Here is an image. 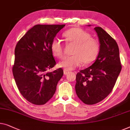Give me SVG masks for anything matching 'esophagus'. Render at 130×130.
<instances>
[{"mask_svg": "<svg viewBox=\"0 0 130 130\" xmlns=\"http://www.w3.org/2000/svg\"><path fill=\"white\" fill-rule=\"evenodd\" d=\"M63 72H64V74H65V75H67V74H69V73H70L69 71H68L66 69H64Z\"/></svg>", "mask_w": 130, "mask_h": 130, "instance_id": "esophagus-1", "label": "esophagus"}]
</instances>
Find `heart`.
Instances as JSON below:
<instances>
[{
	"instance_id": "1",
	"label": "heart",
	"mask_w": 130,
	"mask_h": 130,
	"mask_svg": "<svg viewBox=\"0 0 130 130\" xmlns=\"http://www.w3.org/2000/svg\"><path fill=\"white\" fill-rule=\"evenodd\" d=\"M63 36L67 43L74 44V46L71 53L73 55L64 58L59 63L60 67L71 70L79 66L82 62L87 64L96 59L100 45L87 31L80 27H73L64 32ZM50 48L54 56L63 57V46L59 40H53Z\"/></svg>"
}]
</instances>
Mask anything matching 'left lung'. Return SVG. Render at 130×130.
Here are the masks:
<instances>
[{
	"mask_svg": "<svg viewBox=\"0 0 130 130\" xmlns=\"http://www.w3.org/2000/svg\"><path fill=\"white\" fill-rule=\"evenodd\" d=\"M94 30L100 44L99 55L91 66L77 73L75 86L78 97L88 105L100 102L108 96L121 70L116 41L101 27H95Z\"/></svg>",
	"mask_w": 130,
	"mask_h": 130,
	"instance_id": "obj_1",
	"label": "left lung"
}]
</instances>
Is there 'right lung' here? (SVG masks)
I'll return each mask as SVG.
<instances>
[{
  "mask_svg": "<svg viewBox=\"0 0 130 130\" xmlns=\"http://www.w3.org/2000/svg\"><path fill=\"white\" fill-rule=\"evenodd\" d=\"M65 24H37L27 31L17 43L13 77L20 93L35 105L46 104L55 93L63 75L59 68L47 71L56 65L50 44Z\"/></svg>",
  "mask_w": 130,
  "mask_h": 130,
  "instance_id": "1",
  "label": "right lung"
}]
</instances>
